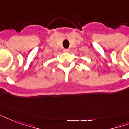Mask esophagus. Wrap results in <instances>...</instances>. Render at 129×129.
I'll return each mask as SVG.
<instances>
[{"label": "esophagus", "instance_id": "esophagus-1", "mask_svg": "<svg viewBox=\"0 0 129 129\" xmlns=\"http://www.w3.org/2000/svg\"><path fill=\"white\" fill-rule=\"evenodd\" d=\"M63 51H64V52H69V51H70V49H63Z\"/></svg>", "mask_w": 129, "mask_h": 129}]
</instances>
